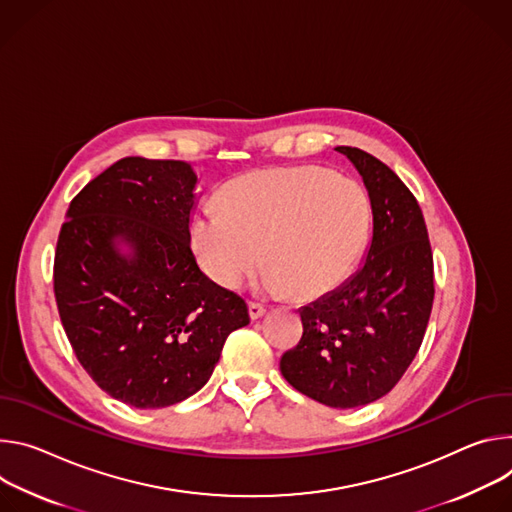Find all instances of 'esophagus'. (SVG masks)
<instances>
[{
  "mask_svg": "<svg viewBox=\"0 0 512 512\" xmlns=\"http://www.w3.org/2000/svg\"><path fill=\"white\" fill-rule=\"evenodd\" d=\"M248 311H250V317L252 319H260L264 313H266V309H264V305H260V303H248Z\"/></svg>",
  "mask_w": 512,
  "mask_h": 512,
  "instance_id": "34e87169",
  "label": "esophagus"
}]
</instances>
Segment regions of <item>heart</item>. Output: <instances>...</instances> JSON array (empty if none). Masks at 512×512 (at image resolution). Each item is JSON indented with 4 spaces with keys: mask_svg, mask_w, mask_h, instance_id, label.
I'll list each match as a JSON object with an SVG mask.
<instances>
[{
    "mask_svg": "<svg viewBox=\"0 0 512 512\" xmlns=\"http://www.w3.org/2000/svg\"><path fill=\"white\" fill-rule=\"evenodd\" d=\"M201 207L189 225L203 272L238 289L260 262V287L274 297L317 299L342 282L372 234V201L350 177L315 164L242 175Z\"/></svg>",
    "mask_w": 512,
    "mask_h": 512,
    "instance_id": "1",
    "label": "heart"
}]
</instances>
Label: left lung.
<instances>
[{"label": "left lung", "instance_id": "1", "mask_svg": "<svg viewBox=\"0 0 512 512\" xmlns=\"http://www.w3.org/2000/svg\"><path fill=\"white\" fill-rule=\"evenodd\" d=\"M372 201V242L344 285L301 309V342L280 372L309 399L354 409L392 390L417 356L433 307V256L423 211L372 154L337 146Z\"/></svg>", "mask_w": 512, "mask_h": 512}]
</instances>
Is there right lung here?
<instances>
[{
	"label": "right lung",
	"instance_id": "1",
	"mask_svg": "<svg viewBox=\"0 0 512 512\" xmlns=\"http://www.w3.org/2000/svg\"><path fill=\"white\" fill-rule=\"evenodd\" d=\"M197 175L183 160L128 156L71 201L54 297L77 360L113 399L177 405L201 390L248 305L191 250Z\"/></svg>",
	"mask_w": 512,
	"mask_h": 512
}]
</instances>
